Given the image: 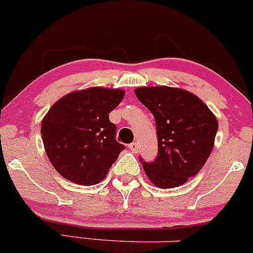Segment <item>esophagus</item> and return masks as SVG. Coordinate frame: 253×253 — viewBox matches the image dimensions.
Here are the masks:
<instances>
[{"mask_svg":"<svg viewBox=\"0 0 253 253\" xmlns=\"http://www.w3.org/2000/svg\"><path fill=\"white\" fill-rule=\"evenodd\" d=\"M129 149L132 152V153H137L138 149H140V146H138L137 142H132L129 145Z\"/></svg>","mask_w":253,"mask_h":253,"instance_id":"34e87169","label":"esophagus"}]
</instances>
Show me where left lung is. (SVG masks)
Instances as JSON below:
<instances>
[{"label": "left lung", "mask_w": 253, "mask_h": 253, "mask_svg": "<svg viewBox=\"0 0 253 253\" xmlns=\"http://www.w3.org/2000/svg\"><path fill=\"white\" fill-rule=\"evenodd\" d=\"M137 99L154 116L158 157L142 162L143 170L159 188H173L194 177L211 154L218 123L197 95L171 86H138Z\"/></svg>", "instance_id": "obj_1"}]
</instances>
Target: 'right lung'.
<instances>
[{
  "instance_id": "add662e5",
  "label": "right lung",
  "mask_w": 253,
  "mask_h": 253,
  "mask_svg": "<svg viewBox=\"0 0 253 253\" xmlns=\"http://www.w3.org/2000/svg\"><path fill=\"white\" fill-rule=\"evenodd\" d=\"M124 94L122 89L91 86L65 95L49 108L41 134L45 153L62 177L83 186L104 180L124 149L108 118Z\"/></svg>"
}]
</instances>
